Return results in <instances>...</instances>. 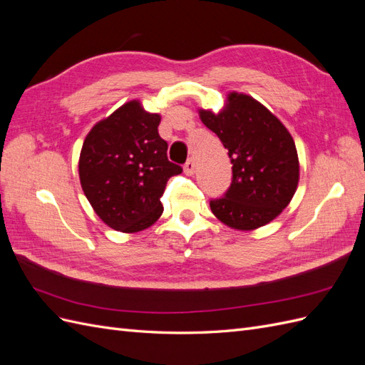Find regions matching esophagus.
Returning <instances> with one entry per match:
<instances>
[{"mask_svg": "<svg viewBox=\"0 0 365 365\" xmlns=\"http://www.w3.org/2000/svg\"><path fill=\"white\" fill-rule=\"evenodd\" d=\"M195 169H196V164H195V161H193L192 158L184 164V173H185V175H189V176L193 175V173H195Z\"/></svg>", "mask_w": 365, "mask_h": 365, "instance_id": "obj_1", "label": "esophagus"}]
</instances>
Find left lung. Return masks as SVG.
I'll list each match as a JSON object with an SVG mask.
<instances>
[{
	"label": "left lung",
	"mask_w": 365,
	"mask_h": 365,
	"mask_svg": "<svg viewBox=\"0 0 365 365\" xmlns=\"http://www.w3.org/2000/svg\"><path fill=\"white\" fill-rule=\"evenodd\" d=\"M202 123L228 150L233 181L225 196L210 201L230 228L251 231L269 224L288 207L300 180L292 135L267 106L231 91L217 114L200 109Z\"/></svg>",
	"instance_id": "8db88e82"
}]
</instances>
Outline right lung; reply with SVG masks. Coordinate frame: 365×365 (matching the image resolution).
Segmentation results:
<instances>
[{"mask_svg": "<svg viewBox=\"0 0 365 365\" xmlns=\"http://www.w3.org/2000/svg\"><path fill=\"white\" fill-rule=\"evenodd\" d=\"M161 115L130 101L88 132L79 157L82 190L96 215L113 230L137 233L163 215L165 184L182 169L168 160Z\"/></svg>", "mask_w": 365, "mask_h": 365, "instance_id": "add662e5", "label": "right lung"}]
</instances>
